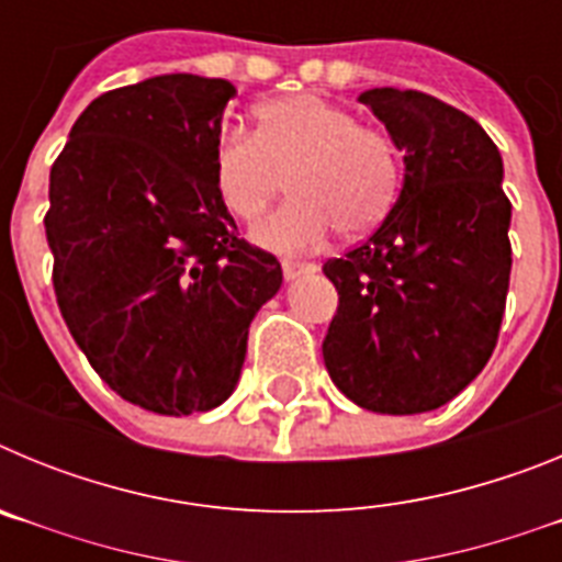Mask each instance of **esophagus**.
Segmentation results:
<instances>
[{
	"label": "esophagus",
	"mask_w": 562,
	"mask_h": 562,
	"mask_svg": "<svg viewBox=\"0 0 562 562\" xmlns=\"http://www.w3.org/2000/svg\"><path fill=\"white\" fill-rule=\"evenodd\" d=\"M281 270H284L286 281H295V278L317 272V265H306V261H284V265H281Z\"/></svg>",
	"instance_id": "1"
}]
</instances>
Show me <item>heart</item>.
I'll return each mask as SVG.
<instances>
[{
    "instance_id": "heart-1",
    "label": "heart",
    "mask_w": 562,
    "mask_h": 562,
    "mask_svg": "<svg viewBox=\"0 0 562 562\" xmlns=\"http://www.w3.org/2000/svg\"><path fill=\"white\" fill-rule=\"evenodd\" d=\"M213 188L241 222L261 220L281 188L292 200L256 227L258 245L310 252L331 231L362 236L389 213L400 186V154L382 128L317 95L258 109V132L225 128L213 146Z\"/></svg>"
}]
</instances>
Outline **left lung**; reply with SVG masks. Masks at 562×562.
<instances>
[{
  "instance_id": "left-lung-1",
  "label": "left lung",
  "mask_w": 562,
  "mask_h": 562,
  "mask_svg": "<svg viewBox=\"0 0 562 562\" xmlns=\"http://www.w3.org/2000/svg\"><path fill=\"white\" fill-rule=\"evenodd\" d=\"M357 101L405 154V177L380 227L324 265L340 295L324 362L360 408L428 414L498 342L513 270L504 162L490 134L439 98L380 87Z\"/></svg>"
}]
</instances>
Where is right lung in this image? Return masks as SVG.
Instances as JSON below:
<instances>
[{"instance_id":"right-lung-1","label":"right lung","mask_w":562,"mask_h":562,"mask_svg":"<svg viewBox=\"0 0 562 562\" xmlns=\"http://www.w3.org/2000/svg\"><path fill=\"white\" fill-rule=\"evenodd\" d=\"M236 87L154 76L89 103L49 171L44 216L69 335L114 394L162 416L236 389L278 258L236 238L213 146Z\"/></svg>"}]
</instances>
